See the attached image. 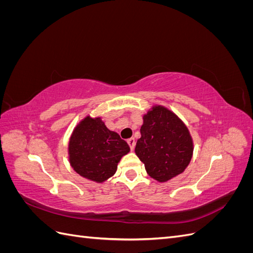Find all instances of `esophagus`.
<instances>
[{
	"label": "esophagus",
	"mask_w": 253,
	"mask_h": 253,
	"mask_svg": "<svg viewBox=\"0 0 253 253\" xmlns=\"http://www.w3.org/2000/svg\"><path fill=\"white\" fill-rule=\"evenodd\" d=\"M127 143H128V145H129V149H131V151H134V149H135V144H136L135 139H134V138H129V139H127Z\"/></svg>",
	"instance_id": "1"
}]
</instances>
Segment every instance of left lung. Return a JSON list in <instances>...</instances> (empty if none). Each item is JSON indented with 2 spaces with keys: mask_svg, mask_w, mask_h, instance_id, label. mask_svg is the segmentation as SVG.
<instances>
[{
  "mask_svg": "<svg viewBox=\"0 0 253 253\" xmlns=\"http://www.w3.org/2000/svg\"><path fill=\"white\" fill-rule=\"evenodd\" d=\"M135 153L151 177L163 182L183 172L193 153L188 128L175 115L155 106L143 117Z\"/></svg>",
  "mask_w": 253,
  "mask_h": 253,
  "instance_id": "1",
  "label": "left lung"
}]
</instances>
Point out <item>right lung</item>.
<instances>
[{"mask_svg": "<svg viewBox=\"0 0 253 253\" xmlns=\"http://www.w3.org/2000/svg\"><path fill=\"white\" fill-rule=\"evenodd\" d=\"M68 150L76 172L101 182L115 174L117 164L127 154L129 147L117 133L110 131L100 118L86 117L74 131Z\"/></svg>", "mask_w": 253, "mask_h": 253, "instance_id": "1", "label": "right lung"}]
</instances>
